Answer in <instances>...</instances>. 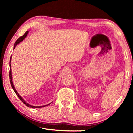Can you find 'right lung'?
<instances>
[{
  "label": "right lung",
  "instance_id": "obj_1",
  "mask_svg": "<svg viewBox=\"0 0 133 133\" xmlns=\"http://www.w3.org/2000/svg\"><path fill=\"white\" fill-rule=\"evenodd\" d=\"M28 31H26V33H24V34L22 36H21V37H20L19 39H18L16 41V42H15V44H14V48H13V49H15V47L16 46V45L17 44H19V43H20V42H22L23 40V39H24V38H25L26 36H27V35H28ZM10 62H11V57H10V63H9V66H10V71H9V78H10V84H11V85H12V89H13V90H14V91L15 92V93L16 94V95L19 97V98H20V100H21L22 102H23L24 104H26L27 106L28 107H31V108H40V107H45V106H47V105H48L49 104H47V105H42V106H33V105H30V104H29L28 103H27L25 101H24L23 99V98L22 97L19 95V93H17V91H16V90L15 89V87H14V85H13V82H12V70H11V67H10Z\"/></svg>",
  "mask_w": 133,
  "mask_h": 133
}]
</instances>
